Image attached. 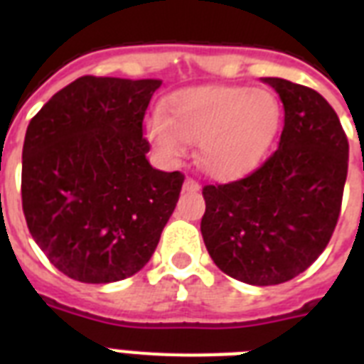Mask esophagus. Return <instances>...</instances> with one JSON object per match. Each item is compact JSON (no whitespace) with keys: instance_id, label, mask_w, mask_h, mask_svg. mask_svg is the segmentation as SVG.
<instances>
[{"instance_id":"34e87169","label":"esophagus","mask_w":364,"mask_h":364,"mask_svg":"<svg viewBox=\"0 0 364 364\" xmlns=\"http://www.w3.org/2000/svg\"><path fill=\"white\" fill-rule=\"evenodd\" d=\"M183 191H187V193H196V191H200V183L194 181L193 177H187L185 183H183Z\"/></svg>"}]
</instances>
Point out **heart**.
<instances>
[{
  "label": "heart",
  "instance_id": "heart-1",
  "mask_svg": "<svg viewBox=\"0 0 364 364\" xmlns=\"http://www.w3.org/2000/svg\"><path fill=\"white\" fill-rule=\"evenodd\" d=\"M282 124V105L270 90L247 87H198L173 94L164 117L149 121V137L168 160L198 143L205 173L232 179L260 164Z\"/></svg>",
  "mask_w": 364,
  "mask_h": 364
}]
</instances>
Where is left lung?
<instances>
[{
  "label": "left lung",
  "mask_w": 364,
  "mask_h": 364,
  "mask_svg": "<svg viewBox=\"0 0 364 364\" xmlns=\"http://www.w3.org/2000/svg\"><path fill=\"white\" fill-rule=\"evenodd\" d=\"M283 104L279 145L238 181L205 185L200 223L208 253L227 276L277 285L325 251L342 208L350 145L338 115L314 88L262 77Z\"/></svg>",
  "instance_id": "left-lung-1"
}]
</instances>
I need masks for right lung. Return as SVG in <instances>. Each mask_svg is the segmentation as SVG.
<instances>
[{
    "label": "right lung",
    "mask_w": 364,
    "mask_h": 364,
    "mask_svg": "<svg viewBox=\"0 0 364 364\" xmlns=\"http://www.w3.org/2000/svg\"><path fill=\"white\" fill-rule=\"evenodd\" d=\"M159 79L79 77L43 105L22 149L31 238L82 283L134 276L153 257L185 176L149 164L143 117Z\"/></svg>",
    "instance_id": "1"
}]
</instances>
